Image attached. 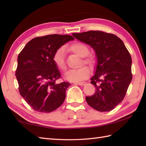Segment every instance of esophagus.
<instances>
[{
    "instance_id": "obj_1",
    "label": "esophagus",
    "mask_w": 146,
    "mask_h": 146,
    "mask_svg": "<svg viewBox=\"0 0 146 146\" xmlns=\"http://www.w3.org/2000/svg\"><path fill=\"white\" fill-rule=\"evenodd\" d=\"M76 83L78 85H81V86H82V85H86V82H76Z\"/></svg>"
}]
</instances>
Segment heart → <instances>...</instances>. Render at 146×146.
<instances>
[{"instance_id": "heart-1", "label": "heart", "mask_w": 146, "mask_h": 146, "mask_svg": "<svg viewBox=\"0 0 146 146\" xmlns=\"http://www.w3.org/2000/svg\"><path fill=\"white\" fill-rule=\"evenodd\" d=\"M70 50L74 53L82 58L86 57L89 53V49L87 46L82 42H75L70 47ZM53 61L59 69L64 71L66 70V63L65 60V52L63 48H60L56 51L53 56ZM83 63L92 66L94 63L91 58H86L83 60ZM90 75V70L87 67L83 66L79 69L71 70L66 73L65 78L71 82H78L85 80Z\"/></svg>"}]
</instances>
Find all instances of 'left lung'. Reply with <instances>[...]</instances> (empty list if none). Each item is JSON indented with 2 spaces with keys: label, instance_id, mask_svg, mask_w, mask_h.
Listing matches in <instances>:
<instances>
[{
  "label": "left lung",
  "instance_id": "1",
  "mask_svg": "<svg viewBox=\"0 0 146 146\" xmlns=\"http://www.w3.org/2000/svg\"><path fill=\"white\" fill-rule=\"evenodd\" d=\"M78 41L95 51L97 65L91 83L96 91L86 97L90 106L100 111H108L123 100L132 78V58L124 43L112 34L100 31L73 33Z\"/></svg>",
  "mask_w": 146,
  "mask_h": 146
}]
</instances>
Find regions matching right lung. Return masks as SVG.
Returning <instances> with one entry per match:
<instances>
[{
    "label": "right lung",
    "instance_id": "add662e5",
    "mask_svg": "<svg viewBox=\"0 0 146 146\" xmlns=\"http://www.w3.org/2000/svg\"><path fill=\"white\" fill-rule=\"evenodd\" d=\"M70 35L37 37L24 46L17 58L15 76L19 90L34 110L49 113L63 104L70 83H56L61 73L53 61L58 49L69 41Z\"/></svg>",
    "mask_w": 146,
    "mask_h": 146
}]
</instances>
